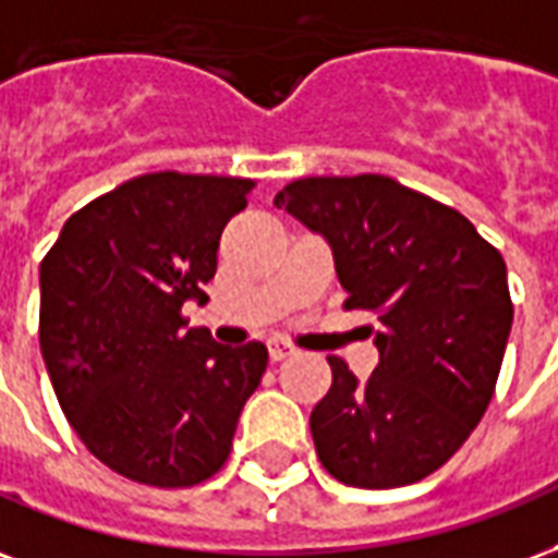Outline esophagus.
I'll use <instances>...</instances> for the list:
<instances>
[{"instance_id": "1", "label": "esophagus", "mask_w": 558, "mask_h": 558, "mask_svg": "<svg viewBox=\"0 0 558 558\" xmlns=\"http://www.w3.org/2000/svg\"><path fill=\"white\" fill-rule=\"evenodd\" d=\"M267 351H270V360H274V363H282L284 356H294V348H291V344H288V341H282V339H270L267 341Z\"/></svg>"}]
</instances>
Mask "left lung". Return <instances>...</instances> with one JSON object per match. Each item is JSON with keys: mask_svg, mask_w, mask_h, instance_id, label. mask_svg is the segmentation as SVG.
Here are the masks:
<instances>
[{"mask_svg": "<svg viewBox=\"0 0 558 558\" xmlns=\"http://www.w3.org/2000/svg\"><path fill=\"white\" fill-rule=\"evenodd\" d=\"M276 207L327 240L344 308L377 318L368 380L329 356L332 386L308 418L320 463L351 487L413 485L494 398L514 318L506 262L470 219L386 174L303 178Z\"/></svg>", "mask_w": 558, "mask_h": 558, "instance_id": "8db88e82", "label": "left lung"}]
</instances>
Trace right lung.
I'll use <instances>...</instances> for the list:
<instances>
[{
    "label": "right lung",
    "instance_id": "obj_1",
    "mask_svg": "<svg viewBox=\"0 0 558 558\" xmlns=\"http://www.w3.org/2000/svg\"><path fill=\"white\" fill-rule=\"evenodd\" d=\"M252 181L154 172L88 202L40 262V353L85 449L124 478L190 487L226 463L267 348L186 327Z\"/></svg>",
    "mask_w": 558,
    "mask_h": 558
}]
</instances>
